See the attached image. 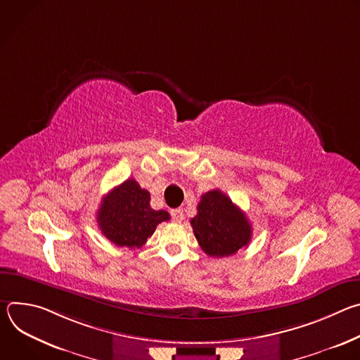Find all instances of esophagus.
<instances>
[{
    "label": "esophagus",
    "instance_id": "34e87169",
    "mask_svg": "<svg viewBox=\"0 0 360 360\" xmlns=\"http://www.w3.org/2000/svg\"><path fill=\"white\" fill-rule=\"evenodd\" d=\"M171 217L175 222H182L184 219V211L181 208H175V210H171Z\"/></svg>",
    "mask_w": 360,
    "mask_h": 360
}]
</instances>
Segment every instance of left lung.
Wrapping results in <instances>:
<instances>
[{"instance_id": "1", "label": "left lung", "mask_w": 360, "mask_h": 360, "mask_svg": "<svg viewBox=\"0 0 360 360\" xmlns=\"http://www.w3.org/2000/svg\"><path fill=\"white\" fill-rule=\"evenodd\" d=\"M196 210L191 225L199 246L212 258L235 255L250 242V222L222 191L203 193Z\"/></svg>"}]
</instances>
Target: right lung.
Returning a JSON list of instances; mask_svg holds the SVG:
<instances>
[{"mask_svg":"<svg viewBox=\"0 0 360 360\" xmlns=\"http://www.w3.org/2000/svg\"><path fill=\"white\" fill-rule=\"evenodd\" d=\"M149 200V192L132 178L115 186L102 199L96 214L101 232L117 246L141 248L158 224L169 221V214L152 210Z\"/></svg>","mask_w":360,"mask_h":360,"instance_id":"right-lung-1","label":"right lung"}]
</instances>
